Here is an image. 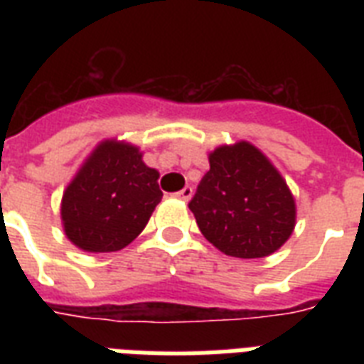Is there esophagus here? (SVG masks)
Returning a JSON list of instances; mask_svg holds the SVG:
<instances>
[{
	"instance_id": "esophagus-1",
	"label": "esophagus",
	"mask_w": 364,
	"mask_h": 364,
	"mask_svg": "<svg viewBox=\"0 0 364 364\" xmlns=\"http://www.w3.org/2000/svg\"><path fill=\"white\" fill-rule=\"evenodd\" d=\"M173 196H176V198H181L183 202H188V200H191V196H193V188H191V187H183L181 191L173 194Z\"/></svg>"
}]
</instances>
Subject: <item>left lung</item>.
<instances>
[{"label":"left lung","instance_id":"left-lung-1","mask_svg":"<svg viewBox=\"0 0 364 364\" xmlns=\"http://www.w3.org/2000/svg\"><path fill=\"white\" fill-rule=\"evenodd\" d=\"M188 208L205 240L240 259H260L277 251L293 232L296 213L279 171L245 141L210 154V171Z\"/></svg>","mask_w":364,"mask_h":364}]
</instances>
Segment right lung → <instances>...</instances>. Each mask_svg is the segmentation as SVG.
I'll use <instances>...</instances> for the list:
<instances>
[{
  "mask_svg": "<svg viewBox=\"0 0 364 364\" xmlns=\"http://www.w3.org/2000/svg\"><path fill=\"white\" fill-rule=\"evenodd\" d=\"M162 198L159 171L137 147L100 143L62 198L65 236L90 253H111L139 236Z\"/></svg>",
  "mask_w": 364,
  "mask_h": 364,
  "instance_id": "add662e5",
  "label": "right lung"
}]
</instances>
